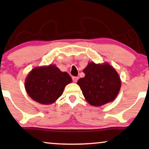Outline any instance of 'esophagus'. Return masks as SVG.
Masks as SVG:
<instances>
[{"instance_id":"esophagus-1","label":"esophagus","mask_w":149,"mask_h":149,"mask_svg":"<svg viewBox=\"0 0 149 149\" xmlns=\"http://www.w3.org/2000/svg\"><path fill=\"white\" fill-rule=\"evenodd\" d=\"M78 79H79V77H75V76H73L72 77V79H73V81H74V82H77V80H78Z\"/></svg>"}]
</instances>
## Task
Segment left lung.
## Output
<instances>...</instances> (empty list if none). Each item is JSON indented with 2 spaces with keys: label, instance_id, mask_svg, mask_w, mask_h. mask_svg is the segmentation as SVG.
I'll list each match as a JSON object with an SVG mask.
<instances>
[{
  "label": "left lung",
  "instance_id": "left-lung-1",
  "mask_svg": "<svg viewBox=\"0 0 149 149\" xmlns=\"http://www.w3.org/2000/svg\"><path fill=\"white\" fill-rule=\"evenodd\" d=\"M83 72L86 75L77 81V84L89 104L101 106L115 100L119 93L121 82L111 65L91 62Z\"/></svg>",
  "mask_w": 149,
  "mask_h": 149
}]
</instances>
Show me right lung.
I'll return each mask as SVG.
<instances>
[{"mask_svg":"<svg viewBox=\"0 0 149 149\" xmlns=\"http://www.w3.org/2000/svg\"><path fill=\"white\" fill-rule=\"evenodd\" d=\"M72 81L67 72L56 65L33 69L25 81V88L32 100L42 104H50L62 95L64 87Z\"/></svg>","mask_w":149,"mask_h":149,"instance_id":"obj_1","label":"right lung"}]
</instances>
